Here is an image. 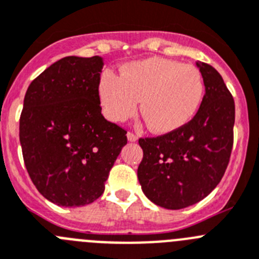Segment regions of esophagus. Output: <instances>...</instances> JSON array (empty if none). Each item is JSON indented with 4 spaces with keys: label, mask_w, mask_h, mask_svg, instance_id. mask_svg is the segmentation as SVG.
<instances>
[{
    "label": "esophagus",
    "mask_w": 259,
    "mask_h": 259,
    "mask_svg": "<svg viewBox=\"0 0 259 259\" xmlns=\"http://www.w3.org/2000/svg\"><path fill=\"white\" fill-rule=\"evenodd\" d=\"M127 139H129V142H137L138 141V135L134 134L133 132H129L127 133Z\"/></svg>",
    "instance_id": "34e87169"
}]
</instances>
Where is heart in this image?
I'll list each match as a JSON object with an SVG mask.
<instances>
[{
    "mask_svg": "<svg viewBox=\"0 0 259 259\" xmlns=\"http://www.w3.org/2000/svg\"><path fill=\"white\" fill-rule=\"evenodd\" d=\"M99 98L103 111L113 121H125L139 112L152 132L170 133L186 125L202 102L205 83L192 64L165 58L129 63L120 76L106 72L101 77Z\"/></svg>",
    "mask_w": 259,
    "mask_h": 259,
    "instance_id": "obj_1",
    "label": "heart"
}]
</instances>
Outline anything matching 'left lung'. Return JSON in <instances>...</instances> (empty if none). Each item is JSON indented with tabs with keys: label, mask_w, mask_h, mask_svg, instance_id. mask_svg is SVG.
Listing matches in <instances>:
<instances>
[{
	"label": "left lung",
	"mask_w": 259,
	"mask_h": 259,
	"mask_svg": "<svg viewBox=\"0 0 259 259\" xmlns=\"http://www.w3.org/2000/svg\"><path fill=\"white\" fill-rule=\"evenodd\" d=\"M196 66L205 83L196 115L174 132L139 139L142 190L153 204L171 210L196 204L217 187L234 144V98L215 68L201 62Z\"/></svg>",
	"instance_id": "obj_1"
}]
</instances>
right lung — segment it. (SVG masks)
Instances as JSON below:
<instances>
[{
  "label": "right lung",
  "instance_id": "obj_1",
  "mask_svg": "<svg viewBox=\"0 0 259 259\" xmlns=\"http://www.w3.org/2000/svg\"><path fill=\"white\" fill-rule=\"evenodd\" d=\"M101 57H66L28 86L20 115L23 158L33 185L60 206L102 196L126 130L102 115Z\"/></svg>",
  "mask_w": 259,
  "mask_h": 259
}]
</instances>
